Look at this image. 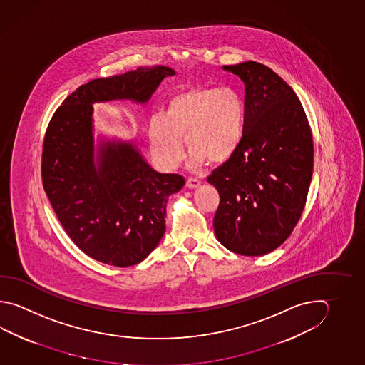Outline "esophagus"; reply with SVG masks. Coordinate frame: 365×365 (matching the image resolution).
I'll return each instance as SVG.
<instances>
[{
  "mask_svg": "<svg viewBox=\"0 0 365 365\" xmlns=\"http://www.w3.org/2000/svg\"><path fill=\"white\" fill-rule=\"evenodd\" d=\"M200 185H201V182H200L199 179H187L186 186L188 187V188H197V187H200Z\"/></svg>",
  "mask_w": 365,
  "mask_h": 365,
  "instance_id": "obj_1",
  "label": "esophagus"
}]
</instances>
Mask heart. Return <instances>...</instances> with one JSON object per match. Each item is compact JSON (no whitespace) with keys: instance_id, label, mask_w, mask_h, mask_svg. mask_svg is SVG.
Masks as SVG:
<instances>
[{"instance_id":"1","label":"heart","mask_w":365,"mask_h":365,"mask_svg":"<svg viewBox=\"0 0 365 365\" xmlns=\"http://www.w3.org/2000/svg\"><path fill=\"white\" fill-rule=\"evenodd\" d=\"M244 117V102L231 88L182 90L168 101L163 116L148 123L152 153L160 165L173 169L185 158V138L191 165L225 163L240 145Z\"/></svg>"}]
</instances>
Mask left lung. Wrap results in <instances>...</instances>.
<instances>
[{"mask_svg": "<svg viewBox=\"0 0 365 365\" xmlns=\"http://www.w3.org/2000/svg\"><path fill=\"white\" fill-rule=\"evenodd\" d=\"M245 85L240 145L207 182L220 193L214 234L228 250L263 255L296 227L314 169L309 121L298 96L261 63L223 66Z\"/></svg>", "mask_w": 365, "mask_h": 365, "instance_id": "8db88e82", "label": "left lung"}]
</instances>
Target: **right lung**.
Returning a JSON list of instances; mask_svg holds the SVG:
<instances>
[{"label":"right lung","instance_id":"add662e5","mask_svg":"<svg viewBox=\"0 0 365 365\" xmlns=\"http://www.w3.org/2000/svg\"><path fill=\"white\" fill-rule=\"evenodd\" d=\"M173 75L174 69L155 66L91 80L51 117L42 150L43 190L69 237L96 261L129 267L151 255L165 232L168 197L185 178L153 170L134 140L102 137L96 150L93 104H145Z\"/></svg>","mask_w":365,"mask_h":365}]
</instances>
